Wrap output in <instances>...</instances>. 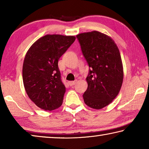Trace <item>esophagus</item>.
<instances>
[{
  "label": "esophagus",
  "instance_id": "obj_1",
  "mask_svg": "<svg viewBox=\"0 0 149 149\" xmlns=\"http://www.w3.org/2000/svg\"><path fill=\"white\" fill-rule=\"evenodd\" d=\"M76 82H77L76 80H75V81H69L68 84H69V85H70V86H73V85H75V84H76Z\"/></svg>",
  "mask_w": 149,
  "mask_h": 149
}]
</instances>
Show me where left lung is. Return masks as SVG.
I'll use <instances>...</instances> for the list:
<instances>
[{"label":"left lung","instance_id":"1","mask_svg":"<svg viewBox=\"0 0 149 149\" xmlns=\"http://www.w3.org/2000/svg\"><path fill=\"white\" fill-rule=\"evenodd\" d=\"M76 37L89 67L85 104L101 109L112 102L122 87L123 72L119 49L112 39L99 31L83 33Z\"/></svg>","mask_w":149,"mask_h":149}]
</instances>
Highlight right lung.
<instances>
[{"mask_svg": "<svg viewBox=\"0 0 149 149\" xmlns=\"http://www.w3.org/2000/svg\"><path fill=\"white\" fill-rule=\"evenodd\" d=\"M75 36L47 35L35 41L25 56L22 75L27 95L37 107L53 110L62 105L65 87L58 62Z\"/></svg>", "mask_w": 149, "mask_h": 149, "instance_id": "obj_1", "label": "right lung"}]
</instances>
